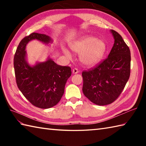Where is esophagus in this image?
Segmentation results:
<instances>
[{
    "label": "esophagus",
    "mask_w": 146,
    "mask_h": 146,
    "mask_svg": "<svg viewBox=\"0 0 146 146\" xmlns=\"http://www.w3.org/2000/svg\"><path fill=\"white\" fill-rule=\"evenodd\" d=\"M78 72H79L78 70L77 69V68H74V69L73 70V74H76V73H78Z\"/></svg>",
    "instance_id": "1"
}]
</instances>
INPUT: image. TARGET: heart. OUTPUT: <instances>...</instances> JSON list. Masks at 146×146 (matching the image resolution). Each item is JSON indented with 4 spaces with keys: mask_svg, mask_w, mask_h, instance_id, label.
<instances>
[{
    "mask_svg": "<svg viewBox=\"0 0 146 146\" xmlns=\"http://www.w3.org/2000/svg\"><path fill=\"white\" fill-rule=\"evenodd\" d=\"M70 47L76 53L80 54V61L83 65L88 67L97 65L103 58L107 50L105 42L92 36H83L71 44ZM63 51L67 57H71L68 49H63Z\"/></svg>",
    "mask_w": 146,
    "mask_h": 146,
    "instance_id": "b5f03b06",
    "label": "heart"
}]
</instances>
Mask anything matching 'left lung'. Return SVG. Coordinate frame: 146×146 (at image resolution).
<instances>
[{
  "label": "left lung",
  "instance_id": "1",
  "mask_svg": "<svg viewBox=\"0 0 146 146\" xmlns=\"http://www.w3.org/2000/svg\"><path fill=\"white\" fill-rule=\"evenodd\" d=\"M114 44L108 58L95 68L82 73L83 92L98 105L110 104L119 97L131 73V51L122 36L110 30Z\"/></svg>",
  "mask_w": 146,
  "mask_h": 146
}]
</instances>
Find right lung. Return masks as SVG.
Masks as SVG:
<instances>
[{
  "instance_id": "obj_1",
  "label": "right lung",
  "mask_w": 146,
  "mask_h": 146,
  "mask_svg": "<svg viewBox=\"0 0 146 146\" xmlns=\"http://www.w3.org/2000/svg\"><path fill=\"white\" fill-rule=\"evenodd\" d=\"M37 39L46 44L52 42L49 36L33 33L21 40L15 52L14 66L17 85L22 94L35 107L49 108L60 101L71 68L58 65L49 57L31 65L27 61L26 46Z\"/></svg>"
}]
</instances>
